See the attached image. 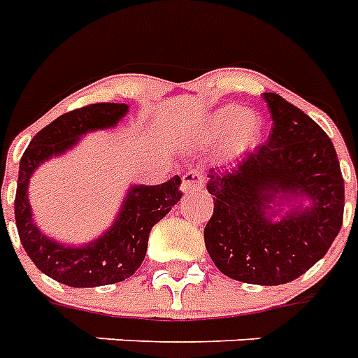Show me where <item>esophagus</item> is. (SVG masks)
Wrapping results in <instances>:
<instances>
[{
	"instance_id": "obj_1",
	"label": "esophagus",
	"mask_w": 358,
	"mask_h": 358,
	"mask_svg": "<svg viewBox=\"0 0 358 358\" xmlns=\"http://www.w3.org/2000/svg\"><path fill=\"white\" fill-rule=\"evenodd\" d=\"M202 185H204V173H202L201 167H191L189 171H185L184 176H182V189H201Z\"/></svg>"
}]
</instances>
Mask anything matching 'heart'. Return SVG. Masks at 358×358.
<instances>
[{
	"label": "heart",
	"instance_id": "heart-1",
	"mask_svg": "<svg viewBox=\"0 0 358 358\" xmlns=\"http://www.w3.org/2000/svg\"><path fill=\"white\" fill-rule=\"evenodd\" d=\"M208 131L212 135L227 134V148L230 152H241L258 143L262 120L256 113L239 106H224L210 115Z\"/></svg>",
	"mask_w": 358,
	"mask_h": 358
}]
</instances>
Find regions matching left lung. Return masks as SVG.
I'll return each mask as SVG.
<instances>
[{"instance_id": "1", "label": "left lung", "mask_w": 358, "mask_h": 358, "mask_svg": "<svg viewBox=\"0 0 358 358\" xmlns=\"http://www.w3.org/2000/svg\"><path fill=\"white\" fill-rule=\"evenodd\" d=\"M264 100L273 119L266 145L230 173L208 174L213 215L204 243L227 277L277 286L308 271L333 245L344 221V178L333 141L308 115L275 92ZM277 198H308L311 206L273 222Z\"/></svg>"}]
</instances>
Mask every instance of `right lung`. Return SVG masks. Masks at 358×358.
Here are the masks:
<instances>
[{
    "label": "right lung",
    "mask_w": 358,
    "mask_h": 358,
    "mask_svg": "<svg viewBox=\"0 0 358 358\" xmlns=\"http://www.w3.org/2000/svg\"><path fill=\"white\" fill-rule=\"evenodd\" d=\"M126 103H91L61 115L31 139L20 159L14 219L25 252L44 275L66 286L92 288L131 277L145 260L152 227L182 199L180 176L159 185H131L113 227L91 243L69 247L42 234L33 223L27 185L35 169L70 150L81 135L117 126Z\"/></svg>",
    "instance_id": "add662e5"
}]
</instances>
